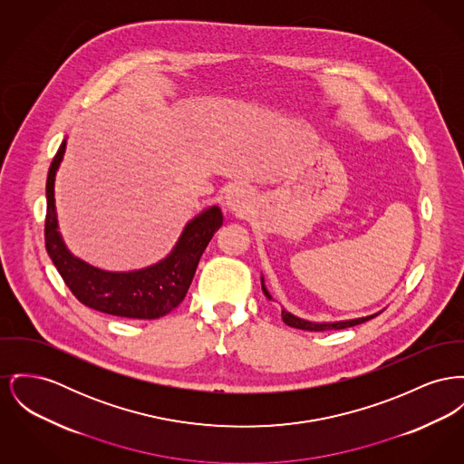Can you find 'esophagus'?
I'll return each instance as SVG.
<instances>
[{"label":"esophagus","mask_w":464,"mask_h":464,"mask_svg":"<svg viewBox=\"0 0 464 464\" xmlns=\"http://www.w3.org/2000/svg\"><path fill=\"white\" fill-rule=\"evenodd\" d=\"M250 203H252L250 194L244 188H235L226 196V207L237 214H246L250 208Z\"/></svg>","instance_id":"esophagus-1"}]
</instances>
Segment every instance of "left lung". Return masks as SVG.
I'll return each mask as SVG.
<instances>
[{
	"label": "left lung",
	"mask_w": 464,
	"mask_h": 464,
	"mask_svg": "<svg viewBox=\"0 0 464 464\" xmlns=\"http://www.w3.org/2000/svg\"><path fill=\"white\" fill-rule=\"evenodd\" d=\"M261 284H263V278H261ZM263 293L266 295V298L272 300L270 293L266 291L265 284H263ZM377 315V314H375ZM375 315H368V317H361V319H353V321H340V323H324V324H319V323H310V321H303L300 317H295L293 314H289L287 310H282V321L287 324V326L296 327V329H304V331H327V329H345V327L357 326V324H362L370 319H373Z\"/></svg>",
	"instance_id": "left-lung-1"
}]
</instances>
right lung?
I'll list each match as a JSON object with an SVG mask.
<instances>
[{"label": "right lung", "instance_id": "right-lung-1", "mask_svg": "<svg viewBox=\"0 0 464 464\" xmlns=\"http://www.w3.org/2000/svg\"><path fill=\"white\" fill-rule=\"evenodd\" d=\"M61 143L47 175L45 248L72 295L85 306L128 319H158L186 298L199 257L222 226L218 207L205 210L186 226L179 244L161 263L145 270L111 273L98 270L73 257L57 231L54 205L55 171L64 154Z\"/></svg>", "mask_w": 464, "mask_h": 464}]
</instances>
